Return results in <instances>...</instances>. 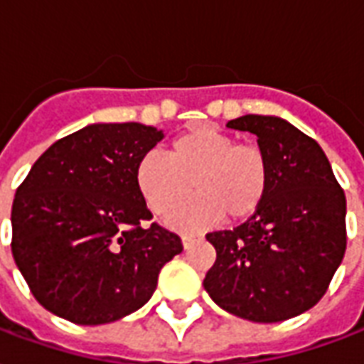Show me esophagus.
Masks as SVG:
<instances>
[{
	"mask_svg": "<svg viewBox=\"0 0 364 364\" xmlns=\"http://www.w3.org/2000/svg\"><path fill=\"white\" fill-rule=\"evenodd\" d=\"M181 241H183V247H185V249H189L191 243L195 241V237H193V235H181Z\"/></svg>",
	"mask_w": 364,
	"mask_h": 364,
	"instance_id": "esophagus-1",
	"label": "esophagus"
}]
</instances>
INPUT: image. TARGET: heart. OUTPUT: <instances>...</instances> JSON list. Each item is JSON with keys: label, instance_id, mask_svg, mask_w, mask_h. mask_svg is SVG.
<instances>
[{"label": "heart", "instance_id": "1", "mask_svg": "<svg viewBox=\"0 0 364 364\" xmlns=\"http://www.w3.org/2000/svg\"><path fill=\"white\" fill-rule=\"evenodd\" d=\"M136 187L148 208L169 218L181 230L216 222H243L264 203L270 189V160L262 148L237 142L216 127H196L179 134L168 148V158L146 154L136 164Z\"/></svg>", "mask_w": 364, "mask_h": 364}]
</instances>
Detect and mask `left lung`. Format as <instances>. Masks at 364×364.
Returning a JSON list of instances; mask_svg holds the SVG:
<instances>
[{"instance_id":"left-lung-1","label":"left lung","mask_w":364,"mask_h":364,"mask_svg":"<svg viewBox=\"0 0 364 364\" xmlns=\"http://www.w3.org/2000/svg\"><path fill=\"white\" fill-rule=\"evenodd\" d=\"M228 127L257 134L270 189L247 222L206 235L216 262L204 289L239 318L282 322L316 305L343 260L346 193L318 142L282 117L243 115Z\"/></svg>"}]
</instances>
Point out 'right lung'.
<instances>
[{"mask_svg":"<svg viewBox=\"0 0 364 364\" xmlns=\"http://www.w3.org/2000/svg\"><path fill=\"white\" fill-rule=\"evenodd\" d=\"M164 139L142 123H94L34 161L15 193L11 250L46 311L82 326L114 322L152 297L181 239L136 187L141 158Z\"/></svg>","mask_w":364,"mask_h":364,"instance_id":"right-lung-1","label":"right lung"}]
</instances>
